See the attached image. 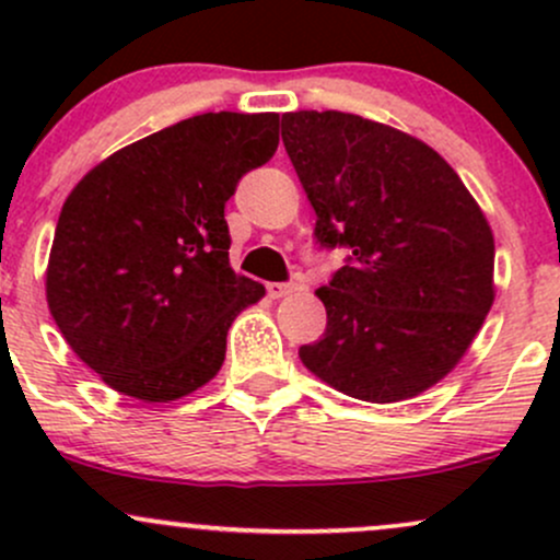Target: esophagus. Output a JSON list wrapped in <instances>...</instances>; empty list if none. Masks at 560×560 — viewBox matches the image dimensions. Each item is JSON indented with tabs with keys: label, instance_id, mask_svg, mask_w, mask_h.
I'll return each mask as SVG.
<instances>
[{
	"label": "esophagus",
	"instance_id": "obj_1",
	"mask_svg": "<svg viewBox=\"0 0 560 560\" xmlns=\"http://www.w3.org/2000/svg\"><path fill=\"white\" fill-rule=\"evenodd\" d=\"M294 289H298V284H292V281H271V284H268V294H271L273 300H281L287 298V294H292Z\"/></svg>",
	"mask_w": 560,
	"mask_h": 560
}]
</instances>
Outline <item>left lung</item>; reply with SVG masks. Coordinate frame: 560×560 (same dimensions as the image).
<instances>
[{
  "label": "left lung",
  "instance_id": "1",
  "mask_svg": "<svg viewBox=\"0 0 560 560\" xmlns=\"http://www.w3.org/2000/svg\"><path fill=\"white\" fill-rule=\"evenodd\" d=\"M281 139L316 210V242L347 262L318 289L326 331L300 361L329 387L397 402L445 378L494 300V240L445 158L352 113L281 115Z\"/></svg>",
  "mask_w": 560,
  "mask_h": 560
}]
</instances>
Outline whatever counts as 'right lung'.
<instances>
[{
  "label": "right lung",
  "instance_id": "right-lung-1",
  "mask_svg": "<svg viewBox=\"0 0 560 560\" xmlns=\"http://www.w3.org/2000/svg\"><path fill=\"white\" fill-rule=\"evenodd\" d=\"M276 147V113H205L124 147L70 191L47 302L107 387L168 402L221 371L229 326L266 294L229 266L223 208Z\"/></svg>",
  "mask_w": 560,
  "mask_h": 560
}]
</instances>
